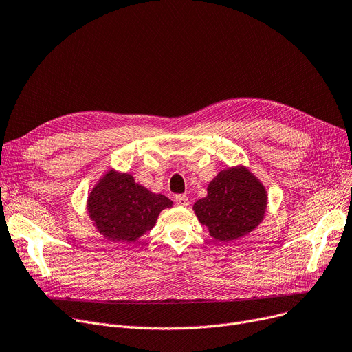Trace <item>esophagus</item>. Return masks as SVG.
Listing matches in <instances>:
<instances>
[{"mask_svg": "<svg viewBox=\"0 0 352 352\" xmlns=\"http://www.w3.org/2000/svg\"><path fill=\"white\" fill-rule=\"evenodd\" d=\"M175 202H177V206H179V207H187L190 204L187 195H177Z\"/></svg>", "mask_w": 352, "mask_h": 352, "instance_id": "esophagus-1", "label": "esophagus"}]
</instances>
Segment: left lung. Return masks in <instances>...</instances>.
I'll return each instance as SVG.
<instances>
[{
  "instance_id": "left-lung-1",
  "label": "left lung",
  "mask_w": 352,
  "mask_h": 352,
  "mask_svg": "<svg viewBox=\"0 0 352 352\" xmlns=\"http://www.w3.org/2000/svg\"><path fill=\"white\" fill-rule=\"evenodd\" d=\"M268 204L267 190L247 166L223 170L208 184L207 197L192 210L210 235L218 241H234L263 223Z\"/></svg>"
}]
</instances>
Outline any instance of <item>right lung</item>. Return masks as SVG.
<instances>
[{"label":"right lung","instance_id":"1","mask_svg":"<svg viewBox=\"0 0 352 352\" xmlns=\"http://www.w3.org/2000/svg\"><path fill=\"white\" fill-rule=\"evenodd\" d=\"M173 201L151 192L128 173L107 171L91 190L87 210L97 231L113 243H135L154 228L160 212Z\"/></svg>","mask_w":352,"mask_h":352}]
</instances>
